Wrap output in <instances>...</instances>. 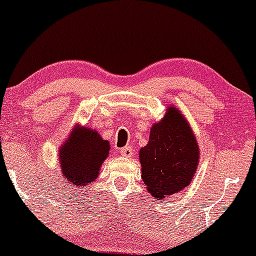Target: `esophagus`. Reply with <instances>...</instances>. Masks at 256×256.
<instances>
[{
	"label": "esophagus",
	"instance_id": "esophagus-1",
	"mask_svg": "<svg viewBox=\"0 0 256 256\" xmlns=\"http://www.w3.org/2000/svg\"><path fill=\"white\" fill-rule=\"evenodd\" d=\"M120 154H122V156H125V157H132L134 148H132V147H130V146L122 147V148H120Z\"/></svg>",
	"mask_w": 256,
	"mask_h": 256
}]
</instances>
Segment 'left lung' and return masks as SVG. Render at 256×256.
<instances>
[{"label": "left lung", "instance_id": "obj_1", "mask_svg": "<svg viewBox=\"0 0 256 256\" xmlns=\"http://www.w3.org/2000/svg\"><path fill=\"white\" fill-rule=\"evenodd\" d=\"M138 157L141 177L154 197H171L190 184L200 162V147L177 108L170 106L162 120L152 125Z\"/></svg>", "mask_w": 256, "mask_h": 256}]
</instances>
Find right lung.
Here are the masks:
<instances>
[{
    "instance_id": "obj_1",
    "label": "right lung",
    "mask_w": 256,
    "mask_h": 256,
    "mask_svg": "<svg viewBox=\"0 0 256 256\" xmlns=\"http://www.w3.org/2000/svg\"><path fill=\"white\" fill-rule=\"evenodd\" d=\"M109 151V141L102 140L96 131L76 126L59 148L62 174L69 184L86 187L98 178Z\"/></svg>"
}]
</instances>
